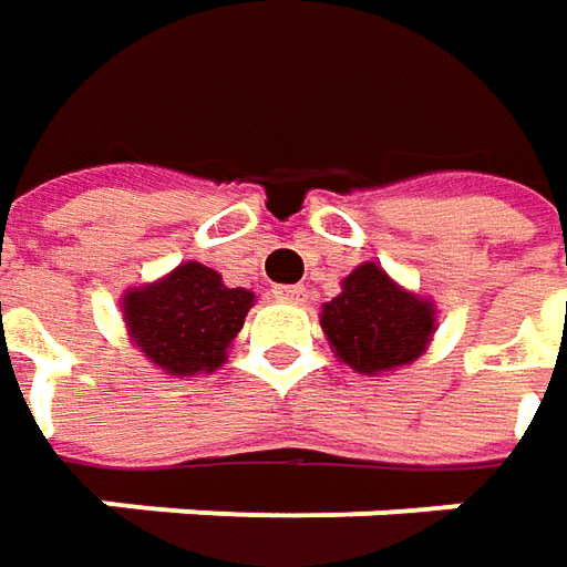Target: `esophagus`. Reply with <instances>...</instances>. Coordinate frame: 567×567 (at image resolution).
<instances>
[{
    "mask_svg": "<svg viewBox=\"0 0 567 567\" xmlns=\"http://www.w3.org/2000/svg\"><path fill=\"white\" fill-rule=\"evenodd\" d=\"M274 299H280V302H306V287H299V284H280V287H274L271 290Z\"/></svg>",
    "mask_w": 567,
    "mask_h": 567,
    "instance_id": "obj_1",
    "label": "esophagus"
}]
</instances>
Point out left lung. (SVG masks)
I'll return each instance as SVG.
<instances>
[{"instance_id":"obj_1","label":"left lung","mask_w":567,"mask_h":567,"mask_svg":"<svg viewBox=\"0 0 567 567\" xmlns=\"http://www.w3.org/2000/svg\"><path fill=\"white\" fill-rule=\"evenodd\" d=\"M321 331L340 362L362 375H379L423 357L435 331V306L398 287L375 261H365L321 306Z\"/></svg>"}]
</instances>
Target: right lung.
Masks as SVG:
<instances>
[{
	"label": "right lung",
	"mask_w": 567,
	"mask_h": 567,
	"mask_svg": "<svg viewBox=\"0 0 567 567\" xmlns=\"http://www.w3.org/2000/svg\"><path fill=\"white\" fill-rule=\"evenodd\" d=\"M255 293L227 287L224 277L198 261L122 296L132 343L166 375L186 379L214 372L243 331Z\"/></svg>",
	"instance_id": "1"
}]
</instances>
